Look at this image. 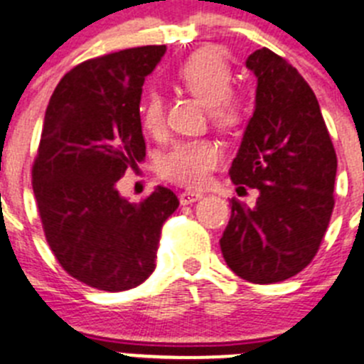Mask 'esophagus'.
Here are the masks:
<instances>
[{
  "instance_id": "1",
  "label": "esophagus",
  "mask_w": 364,
  "mask_h": 364,
  "mask_svg": "<svg viewBox=\"0 0 364 364\" xmlns=\"http://www.w3.org/2000/svg\"><path fill=\"white\" fill-rule=\"evenodd\" d=\"M201 198H203L201 192H192V190L179 194V201H181V205H192V203H196L198 199H201Z\"/></svg>"
}]
</instances>
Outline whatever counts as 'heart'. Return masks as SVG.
<instances>
[{"label":"heart","instance_id":"heart-1","mask_svg":"<svg viewBox=\"0 0 364 364\" xmlns=\"http://www.w3.org/2000/svg\"><path fill=\"white\" fill-rule=\"evenodd\" d=\"M178 80L190 94L208 105L212 121L232 130L243 121V105L230 97L232 72L227 61L214 50H199L181 65ZM143 129L159 136L165 129V105L161 94L150 92L141 105ZM223 158V150L212 139L178 143L161 159L163 178L185 186H203Z\"/></svg>","mask_w":364,"mask_h":364}]
</instances>
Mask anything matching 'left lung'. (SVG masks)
Returning a JSON list of instances; mask_svg holds the SVG:
<instances>
[{
  "label": "left lung",
  "instance_id": "obj_1",
  "mask_svg": "<svg viewBox=\"0 0 364 364\" xmlns=\"http://www.w3.org/2000/svg\"><path fill=\"white\" fill-rule=\"evenodd\" d=\"M247 68L257 80L254 114L228 174L259 198L252 208L232 199L219 245L235 276L279 283L319 250L333 210L337 158L316 94L292 65L259 48Z\"/></svg>",
  "mask_w": 364,
  "mask_h": 364
}]
</instances>
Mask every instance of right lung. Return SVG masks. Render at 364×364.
<instances>
[{
    "mask_svg": "<svg viewBox=\"0 0 364 364\" xmlns=\"http://www.w3.org/2000/svg\"><path fill=\"white\" fill-rule=\"evenodd\" d=\"M165 52V45H149L77 65L45 112L32 166L45 235L61 267L97 290H129L152 274L163 223L179 206L165 186L141 203L116 186L145 158L143 83Z\"/></svg>",
    "mask_w": 364,
    "mask_h": 364,
    "instance_id": "right-lung-1",
    "label": "right lung"
}]
</instances>
